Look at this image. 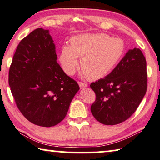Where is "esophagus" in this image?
I'll use <instances>...</instances> for the list:
<instances>
[{
  "label": "esophagus",
  "mask_w": 160,
  "mask_h": 160,
  "mask_svg": "<svg viewBox=\"0 0 160 160\" xmlns=\"http://www.w3.org/2000/svg\"><path fill=\"white\" fill-rule=\"evenodd\" d=\"M78 84L80 85V88H85L87 87V84L85 82H78Z\"/></svg>",
  "instance_id": "34e87169"
}]
</instances>
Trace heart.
Masks as SVG:
<instances>
[{
	"mask_svg": "<svg viewBox=\"0 0 160 160\" xmlns=\"http://www.w3.org/2000/svg\"><path fill=\"white\" fill-rule=\"evenodd\" d=\"M70 45H63L59 55L62 68L67 75L76 72L80 59L83 77L91 80L104 78L113 70L124 53V43L103 33L72 37Z\"/></svg>",
	"mask_w": 160,
	"mask_h": 160,
	"instance_id": "b5f03b06",
	"label": "heart"
}]
</instances>
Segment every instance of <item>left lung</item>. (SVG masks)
Wrapping results in <instances>:
<instances>
[{"label": "left lung", "mask_w": 160, "mask_h": 160, "mask_svg": "<svg viewBox=\"0 0 160 160\" xmlns=\"http://www.w3.org/2000/svg\"><path fill=\"white\" fill-rule=\"evenodd\" d=\"M90 88L95 101L90 111L95 118L105 125H116L132 116L147 89V62L142 52L128 50L113 71Z\"/></svg>", "instance_id": "8db88e82"}]
</instances>
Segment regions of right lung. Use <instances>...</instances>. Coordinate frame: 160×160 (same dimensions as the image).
<instances>
[{
	"label": "right lung",
	"instance_id": "obj_1",
	"mask_svg": "<svg viewBox=\"0 0 160 160\" xmlns=\"http://www.w3.org/2000/svg\"><path fill=\"white\" fill-rule=\"evenodd\" d=\"M49 30L37 28L21 40L9 69L8 84L18 110L35 125L51 127L67 115L80 89L57 62Z\"/></svg>",
	"mask_w": 160,
	"mask_h": 160
}]
</instances>
